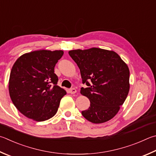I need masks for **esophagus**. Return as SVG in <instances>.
Instances as JSON below:
<instances>
[{
  "instance_id": "esophagus-1",
  "label": "esophagus",
  "mask_w": 156,
  "mask_h": 156,
  "mask_svg": "<svg viewBox=\"0 0 156 156\" xmlns=\"http://www.w3.org/2000/svg\"><path fill=\"white\" fill-rule=\"evenodd\" d=\"M69 93H71V94H75L76 93V90L74 88H72V89H69Z\"/></svg>"
}]
</instances>
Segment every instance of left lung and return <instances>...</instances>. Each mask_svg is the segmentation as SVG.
<instances>
[{"label":"left lung","instance_id":"1","mask_svg":"<svg viewBox=\"0 0 156 156\" xmlns=\"http://www.w3.org/2000/svg\"><path fill=\"white\" fill-rule=\"evenodd\" d=\"M69 55L80 71L83 83L80 93L90 101L82 115L93 123H102L117 114L129 90V70L114 51L92 48L73 50Z\"/></svg>","mask_w":156,"mask_h":156}]
</instances>
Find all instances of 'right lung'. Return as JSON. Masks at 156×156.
<instances>
[{
    "instance_id": "1",
    "label": "right lung",
    "mask_w": 156,
    "mask_h": 156,
    "mask_svg": "<svg viewBox=\"0 0 156 156\" xmlns=\"http://www.w3.org/2000/svg\"><path fill=\"white\" fill-rule=\"evenodd\" d=\"M63 51H33L17 59L10 73L9 91L14 106L25 117L44 121L55 116L66 91L57 85L56 63Z\"/></svg>"
}]
</instances>
